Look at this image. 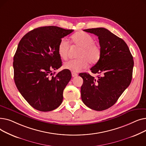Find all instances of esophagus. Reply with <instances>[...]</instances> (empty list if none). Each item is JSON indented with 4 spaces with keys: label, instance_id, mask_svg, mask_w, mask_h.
<instances>
[{
    "label": "esophagus",
    "instance_id": "34e87169",
    "mask_svg": "<svg viewBox=\"0 0 146 146\" xmlns=\"http://www.w3.org/2000/svg\"><path fill=\"white\" fill-rule=\"evenodd\" d=\"M72 75L73 77H76V76H77L78 74L76 73H75V72H72Z\"/></svg>",
    "mask_w": 146,
    "mask_h": 146
}]
</instances>
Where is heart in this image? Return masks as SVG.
<instances>
[{
	"label": "heart",
	"instance_id": "obj_1",
	"mask_svg": "<svg viewBox=\"0 0 146 146\" xmlns=\"http://www.w3.org/2000/svg\"><path fill=\"white\" fill-rule=\"evenodd\" d=\"M71 40L72 43L80 48L76 59L70 60L64 64V67L73 72H79L85 69L89 63L94 64L98 62L101 56L99 46L94 42V38L84 32H78L73 34ZM70 45L68 41L63 38L58 45V53L61 58L66 60L68 56Z\"/></svg>",
	"mask_w": 146,
	"mask_h": 146
}]
</instances>
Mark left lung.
Instances as JSON below:
<instances>
[{
  "instance_id": "8db88e82",
  "label": "left lung",
  "mask_w": 146,
  "mask_h": 146,
  "mask_svg": "<svg viewBox=\"0 0 146 146\" xmlns=\"http://www.w3.org/2000/svg\"><path fill=\"white\" fill-rule=\"evenodd\" d=\"M98 36L101 58L90 68L98 78L87 73L79 76L83 79L81 87L83 102L95 111L108 109L116 103L131 82L133 57L125 42L104 28L84 29Z\"/></svg>"
}]
</instances>
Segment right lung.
<instances>
[{"instance_id":"right-lung-1","label":"right lung","mask_w":146,"mask_h":146,"mask_svg":"<svg viewBox=\"0 0 146 146\" xmlns=\"http://www.w3.org/2000/svg\"><path fill=\"white\" fill-rule=\"evenodd\" d=\"M73 31L55 26L39 27L26 34L19 42L13 57L15 83L36 110L51 111L63 102V90L72 74L64 69L54 76L52 71L62 66L58 53L60 40Z\"/></svg>"}]
</instances>
